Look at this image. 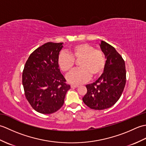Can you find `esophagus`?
Wrapping results in <instances>:
<instances>
[{
    "instance_id": "1",
    "label": "esophagus",
    "mask_w": 146,
    "mask_h": 146,
    "mask_svg": "<svg viewBox=\"0 0 146 146\" xmlns=\"http://www.w3.org/2000/svg\"><path fill=\"white\" fill-rule=\"evenodd\" d=\"M78 85H71V88H78Z\"/></svg>"
}]
</instances>
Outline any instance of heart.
Listing matches in <instances>:
<instances>
[{
	"instance_id": "1",
	"label": "heart",
	"mask_w": 146,
	"mask_h": 146,
	"mask_svg": "<svg viewBox=\"0 0 146 146\" xmlns=\"http://www.w3.org/2000/svg\"><path fill=\"white\" fill-rule=\"evenodd\" d=\"M78 60L80 68L71 71L66 77L67 81L71 84H82L88 80L90 76L95 78L103 73L105 66L103 52L86 43L72 46L68 54L61 52L58 57V64L63 72L68 73L73 68L75 61Z\"/></svg>"
}]
</instances>
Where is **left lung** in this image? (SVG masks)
Masks as SVG:
<instances>
[{"label":"left lung","mask_w":146,"mask_h":146,"mask_svg":"<svg viewBox=\"0 0 146 146\" xmlns=\"http://www.w3.org/2000/svg\"><path fill=\"white\" fill-rule=\"evenodd\" d=\"M100 46L106 58L103 73L95 82L86 85L87 92L83 97L85 104L92 109L104 110L119 100L126 82L125 61L116 49L101 41Z\"/></svg>","instance_id":"1"}]
</instances>
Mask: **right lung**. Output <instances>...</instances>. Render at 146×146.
Instances as JSON below:
<instances>
[{
  "label": "right lung",
  "instance_id": "right-lung-1",
  "mask_svg": "<svg viewBox=\"0 0 146 146\" xmlns=\"http://www.w3.org/2000/svg\"><path fill=\"white\" fill-rule=\"evenodd\" d=\"M63 44L45 43L31 54L24 66L23 85L25 96L39 113L50 114L58 110L70 89L58 64Z\"/></svg>",
  "mask_w": 146,
  "mask_h": 146
}]
</instances>
